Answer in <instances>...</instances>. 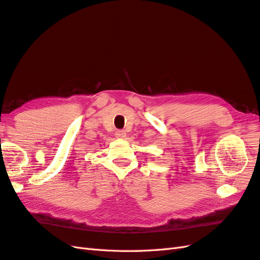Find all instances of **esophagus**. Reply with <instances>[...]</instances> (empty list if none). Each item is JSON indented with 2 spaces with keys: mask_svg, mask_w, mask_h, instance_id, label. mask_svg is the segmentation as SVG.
<instances>
[{
  "mask_svg": "<svg viewBox=\"0 0 260 260\" xmlns=\"http://www.w3.org/2000/svg\"><path fill=\"white\" fill-rule=\"evenodd\" d=\"M115 136L117 138H120V140H123V138L126 136V133H125V131H117L115 133Z\"/></svg>",
  "mask_w": 260,
  "mask_h": 260,
  "instance_id": "obj_1",
  "label": "esophagus"
}]
</instances>
